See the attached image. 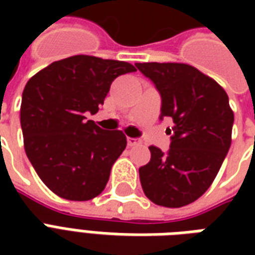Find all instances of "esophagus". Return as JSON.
Wrapping results in <instances>:
<instances>
[{
	"mask_svg": "<svg viewBox=\"0 0 255 255\" xmlns=\"http://www.w3.org/2000/svg\"><path fill=\"white\" fill-rule=\"evenodd\" d=\"M127 144L131 147V146H135V144H139V140L136 138H127Z\"/></svg>",
	"mask_w": 255,
	"mask_h": 255,
	"instance_id": "esophagus-1",
	"label": "esophagus"
}]
</instances>
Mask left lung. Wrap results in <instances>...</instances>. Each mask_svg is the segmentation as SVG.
Instances as JSON below:
<instances>
[{"instance_id":"1","label":"left lung","mask_w":255,"mask_h":255,"mask_svg":"<svg viewBox=\"0 0 255 255\" xmlns=\"http://www.w3.org/2000/svg\"><path fill=\"white\" fill-rule=\"evenodd\" d=\"M161 97L160 119L171 117V147L150 146L149 164L139 168L146 197L182 208L206 191L231 146L234 113L221 86L197 68L179 63L135 64Z\"/></svg>"}]
</instances>
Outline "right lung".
I'll return each mask as SVG.
<instances>
[{"instance_id":"1","label":"right lung","mask_w":255,"mask_h":255,"mask_svg":"<svg viewBox=\"0 0 255 255\" xmlns=\"http://www.w3.org/2000/svg\"><path fill=\"white\" fill-rule=\"evenodd\" d=\"M135 71L126 61L73 56L54 61L27 82L20 108L25 154L58 197L89 201L104 191L127 138L86 116L104 105L117 76Z\"/></svg>"}]
</instances>
